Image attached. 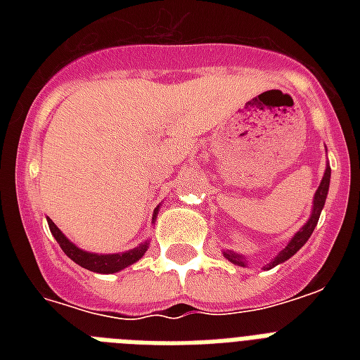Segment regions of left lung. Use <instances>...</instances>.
Segmentation results:
<instances>
[{
	"mask_svg": "<svg viewBox=\"0 0 360 360\" xmlns=\"http://www.w3.org/2000/svg\"><path fill=\"white\" fill-rule=\"evenodd\" d=\"M329 185H330V166L327 164V168H325V174H323V179H321V183H319L318 191H316V194H314V202H312V213H310V219L304 222V226H302L301 230L297 231L295 236L291 237L290 243L282 248V250L276 254V256L271 259V262L265 265V269H273L276 267L278 263H284L288 262L291 256H295L297 252L301 250L302 246H304V243L308 240V237L312 236L314 228H316V224H318L319 220V214H321V209H323L325 205V200H327V194H329ZM224 254V257L228 259V262H231L233 265H239V267H246L248 265V259H246L243 254H237V252L233 250H224L222 252Z\"/></svg>",
	"mask_w": 360,
	"mask_h": 360,
	"instance_id": "obj_1",
	"label": "left lung"
}]
</instances>
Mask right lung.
Instances as JSON below:
<instances>
[{
	"mask_svg": "<svg viewBox=\"0 0 360 360\" xmlns=\"http://www.w3.org/2000/svg\"><path fill=\"white\" fill-rule=\"evenodd\" d=\"M160 207V205H158ZM158 207L153 211V222L157 219L158 214ZM48 220V226H50V231H52V236L56 237V240L61 246V250L67 254V256L72 259L75 263H78L80 267L87 269V271H93V273H101V274H112V273H120L123 271L124 267H129L132 263H136L140 259L146 250L149 248V239L140 243V245L132 248V250L127 252H117V254H97V252H86L78 248V246L69 240L67 237L63 236V231L59 230L58 226L53 224L52 220Z\"/></svg>",
	"mask_w": 360,
	"mask_h": 360,
	"instance_id": "add662e5",
	"label": "right lung"
}]
</instances>
